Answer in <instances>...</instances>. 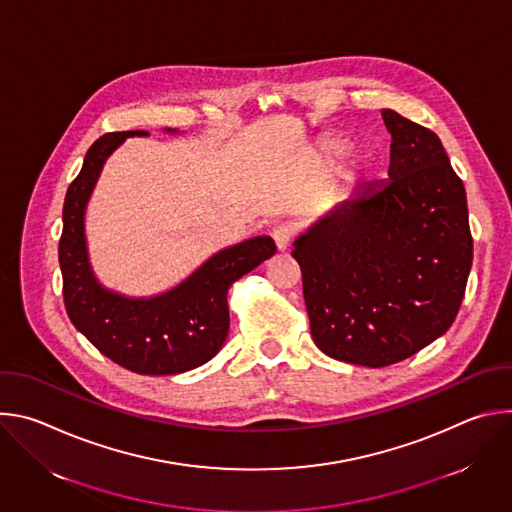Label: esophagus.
<instances>
[{
    "mask_svg": "<svg viewBox=\"0 0 512 512\" xmlns=\"http://www.w3.org/2000/svg\"><path fill=\"white\" fill-rule=\"evenodd\" d=\"M291 237H294V231H291L289 225H279L273 229V241L279 251H285L291 243Z\"/></svg>",
    "mask_w": 512,
    "mask_h": 512,
    "instance_id": "esophagus-1",
    "label": "esophagus"
}]
</instances>
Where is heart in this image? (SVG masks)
Returning <instances> with one entry per match:
<instances>
[{"label":"heart","mask_w":512,"mask_h":512,"mask_svg":"<svg viewBox=\"0 0 512 512\" xmlns=\"http://www.w3.org/2000/svg\"><path fill=\"white\" fill-rule=\"evenodd\" d=\"M350 150H352V143H350V141L338 139V141L328 143V148H326L324 156H326L328 160H340V158H344ZM369 170H371V164L364 162V170H362V172H369Z\"/></svg>","instance_id":"1"}]
</instances>
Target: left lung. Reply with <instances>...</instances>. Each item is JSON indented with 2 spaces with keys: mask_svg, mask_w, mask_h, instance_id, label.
Returning a JSON list of instances; mask_svg holds the SVG:
<instances>
[{
  "mask_svg": "<svg viewBox=\"0 0 512 512\" xmlns=\"http://www.w3.org/2000/svg\"><path fill=\"white\" fill-rule=\"evenodd\" d=\"M381 115L389 180L356 188L291 251L316 346L371 369L448 332L472 267L466 190L440 137L397 111Z\"/></svg>",
  "mask_w": 512,
  "mask_h": 512,
  "instance_id": "left-lung-1",
  "label": "left lung"
}]
</instances>
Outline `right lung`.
<instances>
[{
	"label": "right lung",
	"mask_w": 512,
	"mask_h": 512,
	"mask_svg": "<svg viewBox=\"0 0 512 512\" xmlns=\"http://www.w3.org/2000/svg\"><path fill=\"white\" fill-rule=\"evenodd\" d=\"M178 135V129H164ZM121 131L99 137L85 156L81 174L68 186L62 208L58 261L64 306L70 322L107 358L137 375H180L202 367L229 336L231 285L275 255L267 235L225 247L202 261L188 277L154 296H125L99 281L85 233L87 206L107 160L127 137Z\"/></svg>",
	"instance_id": "right-lung-1"
}]
</instances>
